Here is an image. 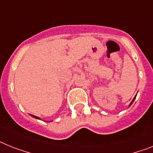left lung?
<instances>
[{"mask_svg":"<svg viewBox=\"0 0 153 153\" xmlns=\"http://www.w3.org/2000/svg\"><path fill=\"white\" fill-rule=\"evenodd\" d=\"M136 96H137V95H136ZM136 96H134V99H133V100H132V101H131V103H130V104H129V106H130L131 105L132 103H133V102H134V100H135V98H136Z\"/></svg>","mask_w":153,"mask_h":153,"instance_id":"8db88e82","label":"left lung"}]
</instances>
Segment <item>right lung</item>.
<instances>
[{
  "instance_id": "1",
  "label": "right lung",
  "mask_w": 153,
  "mask_h": 153,
  "mask_svg": "<svg viewBox=\"0 0 153 153\" xmlns=\"http://www.w3.org/2000/svg\"><path fill=\"white\" fill-rule=\"evenodd\" d=\"M31 116L33 117L36 118V119H39V120H40V118H39V117H36V116H34V115H31Z\"/></svg>"
}]
</instances>
